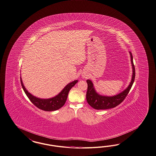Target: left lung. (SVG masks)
Returning a JSON list of instances; mask_svg holds the SVG:
<instances>
[{
  "instance_id": "obj_1",
  "label": "left lung",
  "mask_w": 156,
  "mask_h": 156,
  "mask_svg": "<svg viewBox=\"0 0 156 156\" xmlns=\"http://www.w3.org/2000/svg\"><path fill=\"white\" fill-rule=\"evenodd\" d=\"M129 53L131 57V62L133 68V75L129 86L122 92L113 96H102L96 91L93 83L90 80H87L86 81L87 83L86 100L91 107L97 110L113 108L119 105L127 96L133 86L135 76L134 65L133 63V57L131 52H129Z\"/></svg>"
}]
</instances>
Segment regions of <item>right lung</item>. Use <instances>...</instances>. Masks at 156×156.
I'll list each match as a JSON object with an SVG mask.
<instances>
[{"instance_id":"obj_1","label":"right lung","mask_w":156,"mask_h":156,"mask_svg":"<svg viewBox=\"0 0 156 156\" xmlns=\"http://www.w3.org/2000/svg\"><path fill=\"white\" fill-rule=\"evenodd\" d=\"M78 80H75L67 84L63 88V89L56 96L50 98H40L35 97L27 91L23 85L21 77V83L22 87L27 94L29 99L33 104L38 108L45 111H56L65 105L67 100L69 92L70 89L78 82Z\"/></svg>"}]
</instances>
